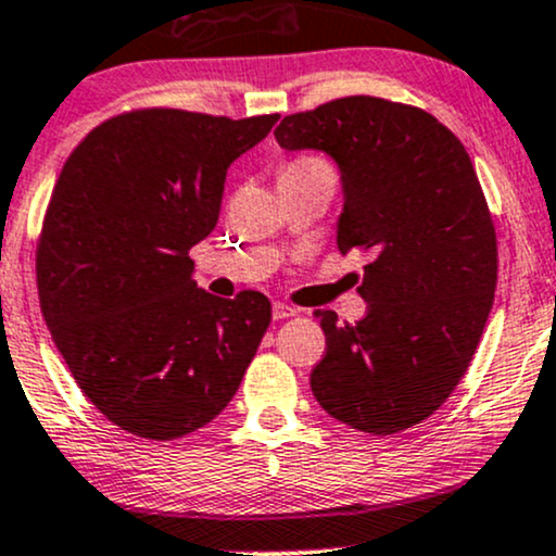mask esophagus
<instances>
[{
    "label": "esophagus",
    "instance_id": "1",
    "mask_svg": "<svg viewBox=\"0 0 556 556\" xmlns=\"http://www.w3.org/2000/svg\"><path fill=\"white\" fill-rule=\"evenodd\" d=\"M298 311L292 308V305H287V303H274L271 305V316H274V321H282V318H290V316H295Z\"/></svg>",
    "mask_w": 556,
    "mask_h": 556
}]
</instances>
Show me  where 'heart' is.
<instances>
[{"mask_svg": "<svg viewBox=\"0 0 556 556\" xmlns=\"http://www.w3.org/2000/svg\"><path fill=\"white\" fill-rule=\"evenodd\" d=\"M277 177L279 180H285V177H334V167L318 154H298L287 159Z\"/></svg>", "mask_w": 556, "mask_h": 556, "instance_id": "obj_1", "label": "heart"}]
</instances>
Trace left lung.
I'll list each match as a JSON object with an SVG mask.
<instances>
[{
	"label": "left lung",
	"instance_id": "1",
	"mask_svg": "<svg viewBox=\"0 0 556 556\" xmlns=\"http://www.w3.org/2000/svg\"><path fill=\"white\" fill-rule=\"evenodd\" d=\"M274 136L340 164L337 245L371 256L361 321L316 311L327 353L311 371L314 397L350 429H410L460 384L494 305L496 232L473 162L429 112L379 96L287 114Z\"/></svg>",
	"mask_w": 556,
	"mask_h": 556
}]
</instances>
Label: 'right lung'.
Here are the masks:
<instances>
[{
	"label": "right lung",
	"instance_id": "right-lung-1",
	"mask_svg": "<svg viewBox=\"0 0 556 556\" xmlns=\"http://www.w3.org/2000/svg\"><path fill=\"white\" fill-rule=\"evenodd\" d=\"M279 114L149 106L104 119L67 156L36 245L41 314L80 392L114 426L169 442L227 407L271 321L264 292L193 282L227 167Z\"/></svg>",
	"mask_w": 556,
	"mask_h": 556
}]
</instances>
